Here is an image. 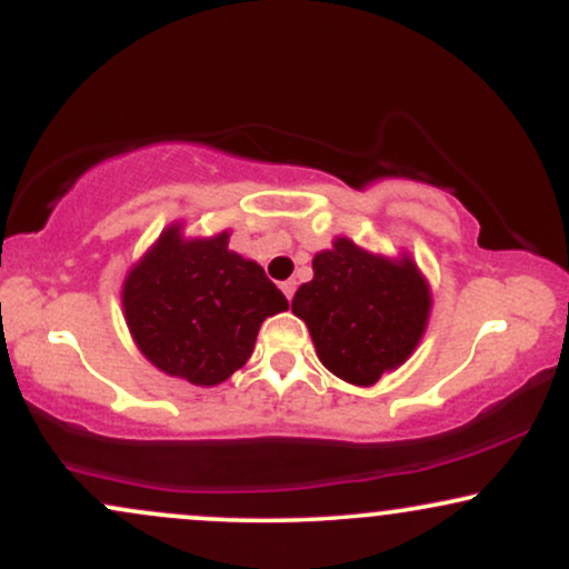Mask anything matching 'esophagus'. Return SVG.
Returning a JSON list of instances; mask_svg holds the SVG:
<instances>
[{"instance_id": "1", "label": "esophagus", "mask_w": 569, "mask_h": 569, "mask_svg": "<svg viewBox=\"0 0 569 569\" xmlns=\"http://www.w3.org/2000/svg\"><path fill=\"white\" fill-rule=\"evenodd\" d=\"M280 289H283L286 299H293V291H297V280H283V283H280Z\"/></svg>"}]
</instances>
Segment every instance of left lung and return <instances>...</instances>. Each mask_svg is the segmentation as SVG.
Segmentation results:
<instances>
[{
	"label": "left lung",
	"mask_w": 569,
	"mask_h": 569,
	"mask_svg": "<svg viewBox=\"0 0 569 569\" xmlns=\"http://www.w3.org/2000/svg\"><path fill=\"white\" fill-rule=\"evenodd\" d=\"M310 283L291 310L310 329L318 358L339 380L375 385L411 356L426 331L430 297L417 267L388 262L339 238L316 253Z\"/></svg>",
	"instance_id": "left-lung-1"
}]
</instances>
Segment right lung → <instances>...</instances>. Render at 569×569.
I'll list each match as a JSON object with an SVG mask.
<instances>
[{
    "instance_id": "right-lung-1",
    "label": "right lung",
    "mask_w": 569,
    "mask_h": 569,
    "mask_svg": "<svg viewBox=\"0 0 569 569\" xmlns=\"http://www.w3.org/2000/svg\"><path fill=\"white\" fill-rule=\"evenodd\" d=\"M227 238L181 240L171 227L122 289L143 356L192 385L224 382L248 361L264 318L289 307L262 267L230 251Z\"/></svg>"
}]
</instances>
